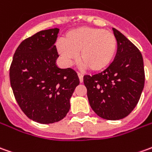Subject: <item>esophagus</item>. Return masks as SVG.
<instances>
[{
	"mask_svg": "<svg viewBox=\"0 0 152 152\" xmlns=\"http://www.w3.org/2000/svg\"><path fill=\"white\" fill-rule=\"evenodd\" d=\"M78 76H79L80 82H83V75L81 73L78 72Z\"/></svg>",
	"mask_w": 152,
	"mask_h": 152,
	"instance_id": "1",
	"label": "esophagus"
}]
</instances>
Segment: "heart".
I'll list each match as a JSON object with an SVG mask.
<instances>
[{
  "label": "heart",
  "mask_w": 152,
  "mask_h": 152,
  "mask_svg": "<svg viewBox=\"0 0 152 152\" xmlns=\"http://www.w3.org/2000/svg\"><path fill=\"white\" fill-rule=\"evenodd\" d=\"M59 54L66 64L71 65L78 58L93 72L107 67L116 53L117 39L113 33L102 28L83 26L68 32L63 41L57 43Z\"/></svg>",
  "instance_id": "b5f03b06"
}]
</instances>
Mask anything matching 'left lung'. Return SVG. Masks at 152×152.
Masks as SVG:
<instances>
[{
  "label": "left lung",
  "instance_id": "1",
  "mask_svg": "<svg viewBox=\"0 0 152 152\" xmlns=\"http://www.w3.org/2000/svg\"><path fill=\"white\" fill-rule=\"evenodd\" d=\"M118 43L114 60L103 72L84 76L91 109L108 120L127 117L137 104L144 88L145 72L141 52L113 28Z\"/></svg>",
  "mask_w": 152,
  "mask_h": 152
}]
</instances>
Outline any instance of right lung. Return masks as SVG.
<instances>
[{"label":"right lung","instance_id":"add662e5","mask_svg":"<svg viewBox=\"0 0 152 152\" xmlns=\"http://www.w3.org/2000/svg\"><path fill=\"white\" fill-rule=\"evenodd\" d=\"M59 28L42 30L24 39L17 48L10 67L15 98L33 121L53 124L65 118L70 98L80 84L72 68L58 67L59 57L54 43Z\"/></svg>","mask_w":152,"mask_h":152}]
</instances>
